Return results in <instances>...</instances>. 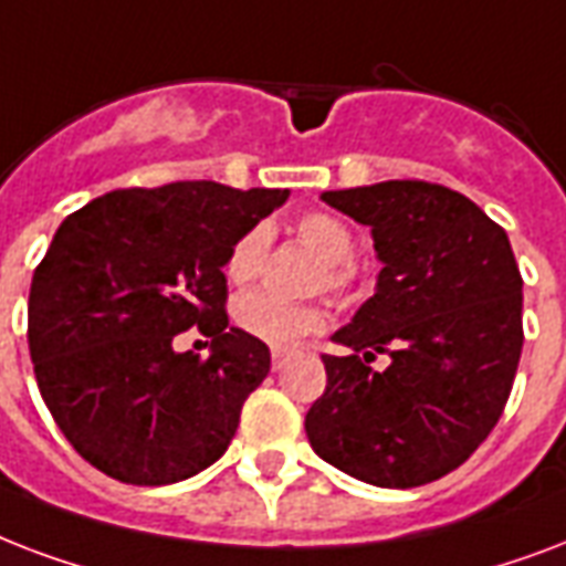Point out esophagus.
Segmentation results:
<instances>
[{
	"label": "esophagus",
	"mask_w": 566,
	"mask_h": 566,
	"mask_svg": "<svg viewBox=\"0 0 566 566\" xmlns=\"http://www.w3.org/2000/svg\"><path fill=\"white\" fill-rule=\"evenodd\" d=\"M286 363H289V352H280V348H274V352H271V369L280 371L283 366H286Z\"/></svg>",
	"instance_id": "34e87169"
}]
</instances>
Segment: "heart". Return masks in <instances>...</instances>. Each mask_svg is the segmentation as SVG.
Returning a JSON list of instances; mask_svg holds the SVG:
<instances>
[{
	"label": "heart",
	"mask_w": 566,
	"mask_h": 566,
	"mask_svg": "<svg viewBox=\"0 0 566 566\" xmlns=\"http://www.w3.org/2000/svg\"><path fill=\"white\" fill-rule=\"evenodd\" d=\"M297 235H301V242L306 248H313L331 265L327 269V283L333 289H345L352 283V269L345 262H352L357 244H354V233L348 223L339 221L336 214L313 212L297 221ZM265 251H269V230L265 227H251L227 253V265H223L227 277L239 283V286L251 283L262 271ZM233 318L248 336L265 345H274V348H289L301 336L318 331L324 324V313L318 306H292L286 301H280V297L265 295V292L239 297Z\"/></svg>",
	"instance_id": "b5f03b06"
}]
</instances>
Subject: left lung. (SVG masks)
Returning a JSON list of instances; mask_svg holds the SVG:
<instances>
[{
    "mask_svg": "<svg viewBox=\"0 0 566 566\" xmlns=\"http://www.w3.org/2000/svg\"><path fill=\"white\" fill-rule=\"evenodd\" d=\"M371 230L375 295L333 333L327 387L306 413L313 451L375 488L458 470L505 410L523 352V277L507 233L470 197L419 179L324 191ZM378 353L384 370H371Z\"/></svg>",
    "mask_w": 566,
    "mask_h": 566,
    "instance_id": "obj_1",
    "label": "left lung"
}]
</instances>
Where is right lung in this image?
Instances as JSON below:
<instances>
[{"instance_id": "1", "label": "right lung", "mask_w": 566, "mask_h": 566, "mask_svg": "<svg viewBox=\"0 0 566 566\" xmlns=\"http://www.w3.org/2000/svg\"><path fill=\"white\" fill-rule=\"evenodd\" d=\"M286 188L212 179L112 191L67 214L34 271L29 352L52 419L105 475L159 488L221 458L269 345L230 327L227 253ZM197 323L210 357L179 355Z\"/></svg>"}]
</instances>
